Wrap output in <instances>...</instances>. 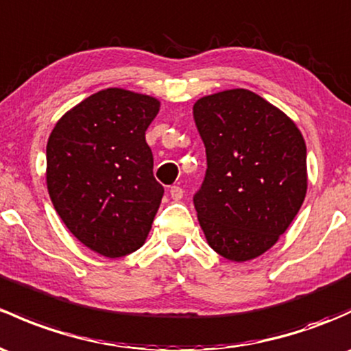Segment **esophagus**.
Wrapping results in <instances>:
<instances>
[{
	"instance_id": "34e87169",
	"label": "esophagus",
	"mask_w": 351,
	"mask_h": 351,
	"mask_svg": "<svg viewBox=\"0 0 351 351\" xmlns=\"http://www.w3.org/2000/svg\"><path fill=\"white\" fill-rule=\"evenodd\" d=\"M169 195H171V198L175 202H178V200H182L183 198V188H180V186H171L169 188Z\"/></svg>"
}]
</instances>
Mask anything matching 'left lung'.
I'll use <instances>...</instances> for the list:
<instances>
[{
    "instance_id": "1",
    "label": "left lung",
    "mask_w": 351,
    "mask_h": 351,
    "mask_svg": "<svg viewBox=\"0 0 351 351\" xmlns=\"http://www.w3.org/2000/svg\"><path fill=\"white\" fill-rule=\"evenodd\" d=\"M193 117L208 165L193 198L206 242L232 263L256 259L304 202V138L287 114L247 88L200 97Z\"/></svg>"
}]
</instances>
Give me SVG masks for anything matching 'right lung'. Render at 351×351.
Returning <instances> with one entry per match:
<instances>
[{"instance_id":"right-lung-1","label":"right lung","mask_w":351,"mask_h":351,"mask_svg":"<svg viewBox=\"0 0 351 351\" xmlns=\"http://www.w3.org/2000/svg\"><path fill=\"white\" fill-rule=\"evenodd\" d=\"M156 97L121 87L88 95L47 143V188L62 222L94 252L116 259L146 242L163 198L146 129Z\"/></svg>"}]
</instances>
